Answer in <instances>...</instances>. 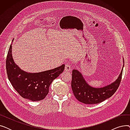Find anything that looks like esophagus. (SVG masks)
<instances>
[{
    "mask_svg": "<svg viewBox=\"0 0 130 130\" xmlns=\"http://www.w3.org/2000/svg\"><path fill=\"white\" fill-rule=\"evenodd\" d=\"M71 70V66L69 63H67L65 64V71H70Z\"/></svg>",
    "mask_w": 130,
    "mask_h": 130,
    "instance_id": "esophagus-1",
    "label": "esophagus"
}]
</instances>
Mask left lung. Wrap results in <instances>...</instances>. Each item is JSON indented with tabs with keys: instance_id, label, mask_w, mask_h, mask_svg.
<instances>
[{
	"instance_id": "left-lung-1",
	"label": "left lung",
	"mask_w": 130,
	"mask_h": 130,
	"mask_svg": "<svg viewBox=\"0 0 130 130\" xmlns=\"http://www.w3.org/2000/svg\"><path fill=\"white\" fill-rule=\"evenodd\" d=\"M123 66L118 78L110 85L95 88L88 85L82 74L76 70L72 71L71 86L74 96L82 103L87 104H98L110 98L117 91L122 79Z\"/></svg>"
}]
</instances>
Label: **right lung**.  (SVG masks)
I'll list each match as a JSON object with an SVG mask.
<instances>
[{
	"label": "right lung",
	"instance_id": "add662e5",
	"mask_svg": "<svg viewBox=\"0 0 130 130\" xmlns=\"http://www.w3.org/2000/svg\"><path fill=\"white\" fill-rule=\"evenodd\" d=\"M11 45L12 43L6 58L7 74L11 84L24 99L32 101L43 100L48 93L50 86L53 80L64 71L65 64L42 72L27 73L15 63L11 54Z\"/></svg>",
	"mask_w": 130,
	"mask_h": 130
}]
</instances>
